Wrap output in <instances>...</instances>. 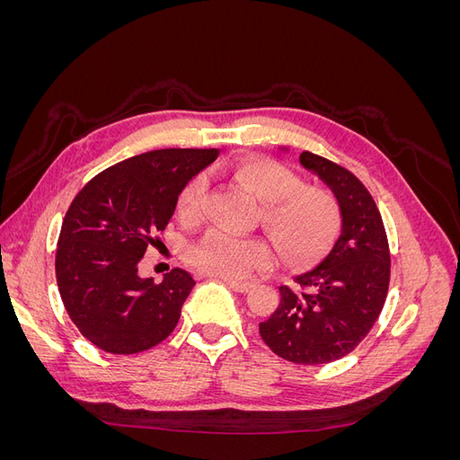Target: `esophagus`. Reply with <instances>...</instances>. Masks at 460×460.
<instances>
[{
    "label": "esophagus",
    "instance_id": "34e87169",
    "mask_svg": "<svg viewBox=\"0 0 460 460\" xmlns=\"http://www.w3.org/2000/svg\"><path fill=\"white\" fill-rule=\"evenodd\" d=\"M225 284L228 286V288H232L234 291H240V294H245V291H249L253 288V284H249V282H235V280H225Z\"/></svg>",
    "mask_w": 460,
    "mask_h": 460
}]
</instances>
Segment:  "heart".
Wrapping results in <instances>:
<instances>
[{"label":"heart","mask_w":460,"mask_h":460,"mask_svg":"<svg viewBox=\"0 0 460 460\" xmlns=\"http://www.w3.org/2000/svg\"><path fill=\"white\" fill-rule=\"evenodd\" d=\"M232 180L262 201V225L291 264L318 261L336 243L341 230V207L326 188L305 186L299 174L272 159H249L235 166ZM207 180L196 176L180 193L178 211L184 218L201 215ZM274 249L259 235H235L215 228L191 249V262L207 274L243 280L270 267Z\"/></svg>","instance_id":"heart-1"}]
</instances>
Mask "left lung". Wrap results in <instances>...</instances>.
<instances>
[{
  "mask_svg": "<svg viewBox=\"0 0 460 460\" xmlns=\"http://www.w3.org/2000/svg\"><path fill=\"white\" fill-rule=\"evenodd\" d=\"M299 163L332 190L341 234L299 288L280 286V303L259 324L262 341L297 365H326L351 353L378 320L389 286V245L368 190L343 166L303 151Z\"/></svg>",
  "mask_w": 460,
  "mask_h": 460,
  "instance_id": "8db88e82",
  "label": "left lung"
}]
</instances>
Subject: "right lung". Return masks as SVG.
Instances as JSON below:
<instances>
[{
    "label": "right lung",
    "instance_id": "add662e5",
    "mask_svg": "<svg viewBox=\"0 0 460 460\" xmlns=\"http://www.w3.org/2000/svg\"><path fill=\"white\" fill-rule=\"evenodd\" d=\"M218 149H157L93 176L65 215L55 274L65 309L82 336L115 355H132L171 336L191 288L172 269L159 284L137 262L169 225L190 180Z\"/></svg>",
    "mask_w": 460,
    "mask_h": 460
}]
</instances>
